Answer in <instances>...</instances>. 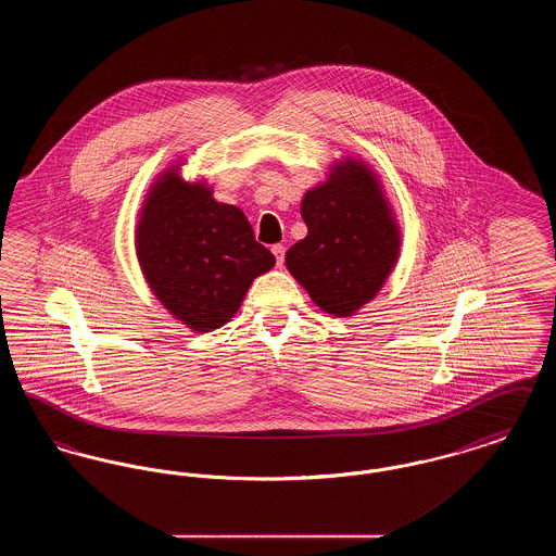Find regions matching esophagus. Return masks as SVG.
I'll return each mask as SVG.
<instances>
[{
    "mask_svg": "<svg viewBox=\"0 0 556 556\" xmlns=\"http://www.w3.org/2000/svg\"><path fill=\"white\" fill-rule=\"evenodd\" d=\"M270 252L275 254V258H277V266H283V258H286V245L283 243H275L273 248H270Z\"/></svg>",
    "mask_w": 556,
    "mask_h": 556,
    "instance_id": "obj_1",
    "label": "esophagus"
}]
</instances>
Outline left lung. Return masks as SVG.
<instances>
[{
	"label": "left lung",
	"mask_w": 556,
	"mask_h": 556,
	"mask_svg": "<svg viewBox=\"0 0 556 556\" xmlns=\"http://www.w3.org/2000/svg\"><path fill=\"white\" fill-rule=\"evenodd\" d=\"M300 212L308 236L291 245L286 266L320 311L352 317L400 256V227L381 181L363 160H340L304 193Z\"/></svg>",
	"instance_id": "8db88e82"
}]
</instances>
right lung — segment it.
I'll list each match as a JSON object with an SVG mask.
<instances>
[{
	"label": "right lung",
	"mask_w": 556,
	"mask_h": 556,
	"mask_svg": "<svg viewBox=\"0 0 556 556\" xmlns=\"http://www.w3.org/2000/svg\"><path fill=\"white\" fill-rule=\"evenodd\" d=\"M179 166H168L148 189L135 252L160 304L191 331L208 333L233 318L275 256L254 239L238 206L216 202L204 181H186Z\"/></svg>",
	"instance_id": "right-lung-1"
}]
</instances>
